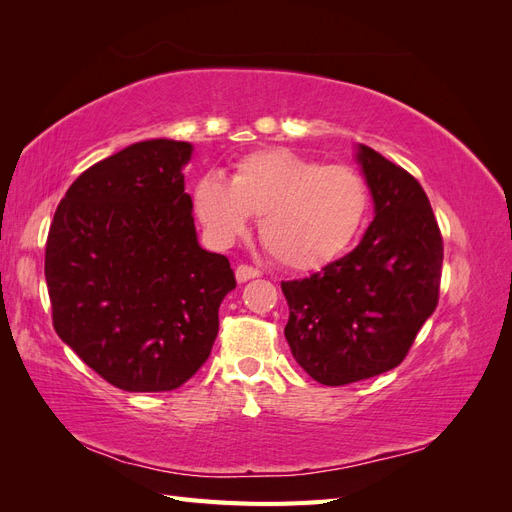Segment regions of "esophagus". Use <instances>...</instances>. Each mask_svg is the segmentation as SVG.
I'll return each instance as SVG.
<instances>
[{"label": "esophagus", "mask_w": 512, "mask_h": 512, "mask_svg": "<svg viewBox=\"0 0 512 512\" xmlns=\"http://www.w3.org/2000/svg\"><path fill=\"white\" fill-rule=\"evenodd\" d=\"M258 275H260V271H258V269H254V267H247V265H239V267L235 269V277H237V282H239V284L250 282V280H254V277H258Z\"/></svg>", "instance_id": "34e87169"}]
</instances>
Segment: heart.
<instances>
[{"mask_svg":"<svg viewBox=\"0 0 512 512\" xmlns=\"http://www.w3.org/2000/svg\"><path fill=\"white\" fill-rule=\"evenodd\" d=\"M194 211L211 241L230 245L260 215V239L290 271H316L342 256L369 211L359 170L312 160L286 147L247 153L226 183L205 175L194 185Z\"/></svg>","mask_w":512,"mask_h":512,"instance_id":"b5f03b06","label":"heart"}]
</instances>
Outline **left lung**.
<instances>
[{
  "label": "left lung",
  "mask_w": 512,
  "mask_h": 512,
  "mask_svg": "<svg viewBox=\"0 0 512 512\" xmlns=\"http://www.w3.org/2000/svg\"><path fill=\"white\" fill-rule=\"evenodd\" d=\"M354 149L374 220L350 254L282 284L294 361L327 386L374 378L404 361L438 305L444 256L421 183L371 147Z\"/></svg>",
  "instance_id": "1"
}]
</instances>
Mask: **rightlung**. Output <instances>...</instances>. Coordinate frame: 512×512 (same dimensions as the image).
Returning <instances> with one entry per match:
<instances>
[{
  "label": "right lung",
  "mask_w": 512,
  "mask_h": 512,
  "mask_svg": "<svg viewBox=\"0 0 512 512\" xmlns=\"http://www.w3.org/2000/svg\"><path fill=\"white\" fill-rule=\"evenodd\" d=\"M194 145L151 138L76 179L46 239L53 324L106 382L130 393L173 391L218 337L235 273L200 247L183 168Z\"/></svg>",
  "instance_id": "add662e5"
}]
</instances>
